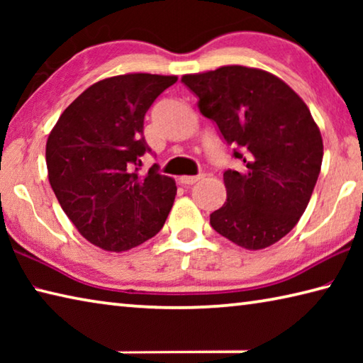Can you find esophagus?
<instances>
[{"instance_id": "34e87169", "label": "esophagus", "mask_w": 363, "mask_h": 363, "mask_svg": "<svg viewBox=\"0 0 363 363\" xmlns=\"http://www.w3.org/2000/svg\"><path fill=\"white\" fill-rule=\"evenodd\" d=\"M200 179H203V174H196V176H181V177H179L181 184H186V186H192V184L199 182Z\"/></svg>"}]
</instances>
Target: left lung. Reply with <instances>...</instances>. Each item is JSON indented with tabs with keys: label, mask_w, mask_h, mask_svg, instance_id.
Masks as SVG:
<instances>
[{
	"label": "left lung",
	"mask_w": 363,
	"mask_h": 363,
	"mask_svg": "<svg viewBox=\"0 0 363 363\" xmlns=\"http://www.w3.org/2000/svg\"><path fill=\"white\" fill-rule=\"evenodd\" d=\"M200 112L243 162L227 169L225 203L210 214L220 235L247 250L285 237L306 211L323 158L322 134L304 101L266 70L224 65L184 75Z\"/></svg>",
	"instance_id": "left-lung-1"
}]
</instances>
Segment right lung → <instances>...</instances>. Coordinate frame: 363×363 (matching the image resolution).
<instances>
[{
    "label": "right lung",
    "instance_id": "right-lung-1",
    "mask_svg": "<svg viewBox=\"0 0 363 363\" xmlns=\"http://www.w3.org/2000/svg\"><path fill=\"white\" fill-rule=\"evenodd\" d=\"M177 77L126 73L84 89L49 133V184L78 232L106 251L131 250L157 235L176 196L158 167L138 174L150 152L144 116Z\"/></svg>",
    "mask_w": 363,
    "mask_h": 363
}]
</instances>
